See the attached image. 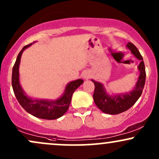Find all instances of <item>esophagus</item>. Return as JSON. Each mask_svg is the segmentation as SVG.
I'll list each match as a JSON object with an SVG mask.
<instances>
[{
	"instance_id": "1",
	"label": "esophagus",
	"mask_w": 159,
	"mask_h": 159,
	"mask_svg": "<svg viewBox=\"0 0 159 159\" xmlns=\"http://www.w3.org/2000/svg\"><path fill=\"white\" fill-rule=\"evenodd\" d=\"M91 77V75L90 72H85L83 74V75H82V78H84V79H88V78H90Z\"/></svg>"
}]
</instances>
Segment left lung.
<instances>
[{
	"mask_svg": "<svg viewBox=\"0 0 159 159\" xmlns=\"http://www.w3.org/2000/svg\"><path fill=\"white\" fill-rule=\"evenodd\" d=\"M126 48L131 51L132 54L140 61L138 69L140 72L135 87L129 92L120 94H108L102 83L91 81L94 83L95 90L93 93L94 102L103 113L108 114H118L130 108L138 101L143 92L146 81L145 66L141 54L132 43H128Z\"/></svg>",
	"mask_w": 159,
	"mask_h": 159,
	"instance_id": "obj_1",
	"label": "left lung"
}]
</instances>
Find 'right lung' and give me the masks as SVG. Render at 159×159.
<instances>
[{
  "label": "right lung",
  "instance_id": "right-lung-1",
  "mask_svg": "<svg viewBox=\"0 0 159 159\" xmlns=\"http://www.w3.org/2000/svg\"><path fill=\"white\" fill-rule=\"evenodd\" d=\"M32 44L33 43H30L23 47L16 58V63L12 68V89L18 102L27 113L40 119L56 120L63 116L68 110L72 94L76 89L84 83V81L82 79H77L75 81L69 82L66 86L63 94L55 100L44 99V98L38 99L27 96L20 84L19 70L23 52Z\"/></svg>",
  "mask_w": 159,
  "mask_h": 159
}]
</instances>
